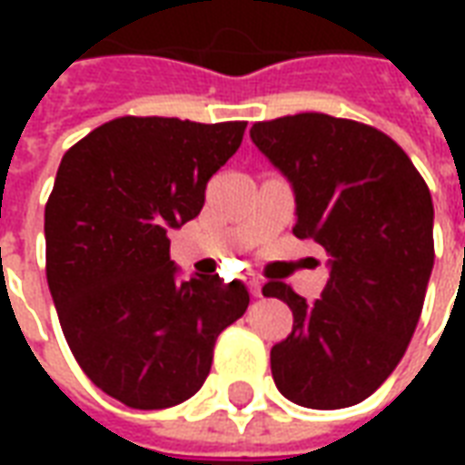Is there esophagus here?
<instances>
[{
    "label": "esophagus",
    "instance_id": "1",
    "mask_svg": "<svg viewBox=\"0 0 465 465\" xmlns=\"http://www.w3.org/2000/svg\"><path fill=\"white\" fill-rule=\"evenodd\" d=\"M246 283H249V289H252L253 296H262V282H259V276L249 273V276H246Z\"/></svg>",
    "mask_w": 465,
    "mask_h": 465
}]
</instances>
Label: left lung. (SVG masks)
Segmentation results:
<instances>
[{"label": "left lung", "mask_w": 465, "mask_h": 465, "mask_svg": "<svg viewBox=\"0 0 465 465\" xmlns=\"http://www.w3.org/2000/svg\"><path fill=\"white\" fill-rule=\"evenodd\" d=\"M253 143L292 182L299 239L331 259L322 299L269 282L293 312L272 349L276 389L306 409L369 399L416 331L433 269V203L419 169L376 126L303 112L252 126Z\"/></svg>", "instance_id": "8db88e82"}]
</instances>
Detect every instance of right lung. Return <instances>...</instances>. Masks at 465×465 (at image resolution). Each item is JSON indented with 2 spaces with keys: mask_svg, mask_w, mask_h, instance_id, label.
<instances>
[{
  "mask_svg": "<svg viewBox=\"0 0 465 465\" xmlns=\"http://www.w3.org/2000/svg\"><path fill=\"white\" fill-rule=\"evenodd\" d=\"M243 129L119 116L59 163L45 209L49 292L76 363L129 409L192 399L219 333L249 306L246 286L219 273L176 282L166 236L199 216Z\"/></svg>",
  "mask_w": 465,
  "mask_h": 465,
  "instance_id": "add662e5",
  "label": "right lung"
}]
</instances>
